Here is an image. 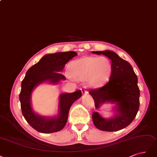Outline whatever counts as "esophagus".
<instances>
[{
    "instance_id": "obj_1",
    "label": "esophagus",
    "mask_w": 157,
    "mask_h": 157,
    "mask_svg": "<svg viewBox=\"0 0 157 157\" xmlns=\"http://www.w3.org/2000/svg\"><path fill=\"white\" fill-rule=\"evenodd\" d=\"M81 90H82L83 94H87L88 93L87 88H86L85 86H83V87H82V88H81Z\"/></svg>"
}]
</instances>
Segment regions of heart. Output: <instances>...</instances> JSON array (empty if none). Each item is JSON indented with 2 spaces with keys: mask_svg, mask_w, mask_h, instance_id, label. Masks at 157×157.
<instances>
[{
  "mask_svg": "<svg viewBox=\"0 0 157 157\" xmlns=\"http://www.w3.org/2000/svg\"><path fill=\"white\" fill-rule=\"evenodd\" d=\"M112 67L107 57L86 56L70 63L69 72L75 79H85L89 87H98L108 79Z\"/></svg>",
  "mask_w": 157,
  "mask_h": 157,
  "instance_id": "1",
  "label": "heart"
}]
</instances>
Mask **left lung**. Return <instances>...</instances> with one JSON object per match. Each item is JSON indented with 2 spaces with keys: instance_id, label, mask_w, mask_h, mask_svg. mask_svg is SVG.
<instances>
[{
  "instance_id": "obj_1",
  "label": "left lung",
  "mask_w": 157,
  "mask_h": 157,
  "mask_svg": "<svg viewBox=\"0 0 157 157\" xmlns=\"http://www.w3.org/2000/svg\"><path fill=\"white\" fill-rule=\"evenodd\" d=\"M102 54L112 60V71L109 82L103 87L90 89L89 93L94 100L96 109L105 102L116 104L117 113L109 119H104L97 112L92 117L94 126L99 130L113 132L128 126L136 117L140 105V89L138 78L130 64L113 52H92Z\"/></svg>"
}]
</instances>
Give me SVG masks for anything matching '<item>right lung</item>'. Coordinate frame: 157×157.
<instances>
[{
	"mask_svg": "<svg viewBox=\"0 0 157 157\" xmlns=\"http://www.w3.org/2000/svg\"><path fill=\"white\" fill-rule=\"evenodd\" d=\"M78 55L76 52H59L45 55L40 61L30 68L21 82L19 100L23 115L32 127L41 133H52L61 130L67 123L68 112L72 104L82 97L78 90L72 93H63L59 96V115L55 117H45L34 113L33 111L31 97L33 89L39 84L49 82L56 84L66 78L60 72L65 64Z\"/></svg>",
	"mask_w": 157,
	"mask_h": 157,
	"instance_id": "obj_1",
	"label": "right lung"
}]
</instances>
